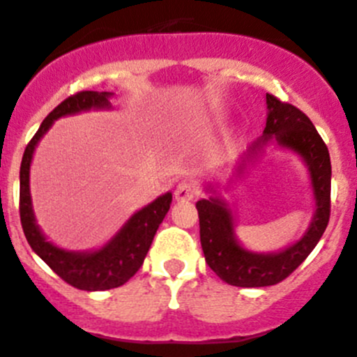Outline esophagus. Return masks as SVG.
Wrapping results in <instances>:
<instances>
[{
  "instance_id": "34e87169",
  "label": "esophagus",
  "mask_w": 357,
  "mask_h": 357,
  "mask_svg": "<svg viewBox=\"0 0 357 357\" xmlns=\"http://www.w3.org/2000/svg\"><path fill=\"white\" fill-rule=\"evenodd\" d=\"M195 195H197V188H195V183L190 179H183L179 181V185L174 190V198L178 202H190L193 200Z\"/></svg>"
}]
</instances>
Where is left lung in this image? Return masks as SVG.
<instances>
[{
    "label": "left lung",
    "instance_id": "obj_1",
    "mask_svg": "<svg viewBox=\"0 0 357 357\" xmlns=\"http://www.w3.org/2000/svg\"><path fill=\"white\" fill-rule=\"evenodd\" d=\"M267 107L268 116L264 137L251 145L248 159L257 157L272 140L301 155L310 171L317 212L305 236L294 245L277 253H253L236 239L231 210L222 200L215 197L198 200L200 243L205 261L224 282L238 287H265L282 282L318 245L330 219L332 166L327 145L310 118L296 106L267 93Z\"/></svg>",
    "mask_w": 357,
    "mask_h": 357
}]
</instances>
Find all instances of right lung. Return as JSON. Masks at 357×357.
<instances>
[{
	"label": "right lung",
	"instance_id": "right-lung-1",
	"mask_svg": "<svg viewBox=\"0 0 357 357\" xmlns=\"http://www.w3.org/2000/svg\"><path fill=\"white\" fill-rule=\"evenodd\" d=\"M109 97V92H93V90H82L66 97L47 114L37 133L29 142L20 166V220L25 238L30 248L50 265L52 272L58 273L66 284L82 291H106V289H114L128 282L144 265L153 236L166 217L172 200L171 193L153 200L147 207L133 213L128 222L106 246L97 251H89V253L61 250L47 241L40 232L33 217L29 190L30 162H32L36 145L51 128L54 119L89 109H107L111 107Z\"/></svg>",
	"mask_w": 357,
	"mask_h": 357
}]
</instances>
